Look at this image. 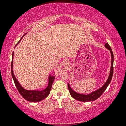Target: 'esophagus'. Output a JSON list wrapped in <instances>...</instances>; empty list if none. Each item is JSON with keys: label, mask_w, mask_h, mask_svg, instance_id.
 Segmentation results:
<instances>
[{"label": "esophagus", "mask_w": 126, "mask_h": 126, "mask_svg": "<svg viewBox=\"0 0 126 126\" xmlns=\"http://www.w3.org/2000/svg\"><path fill=\"white\" fill-rule=\"evenodd\" d=\"M63 65H64V66L65 67V68H68V66H69V63L68 61H65L64 63H63Z\"/></svg>", "instance_id": "34e87169"}]
</instances>
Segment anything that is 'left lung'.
<instances>
[{
    "instance_id": "1",
    "label": "left lung",
    "mask_w": 126,
    "mask_h": 126,
    "mask_svg": "<svg viewBox=\"0 0 126 126\" xmlns=\"http://www.w3.org/2000/svg\"><path fill=\"white\" fill-rule=\"evenodd\" d=\"M105 46H106V48H107L108 50H110V52H111V70H110V73L109 75V77L107 79V81L106 83L104 84V85L102 87L99 88L97 90H96L94 92L91 93L90 94H78V93L75 92V91L72 90V89L70 88V85L68 84V89L69 91L70 95L72 97H73L74 99L77 100L81 101H84V102H87V101H94L95 100L98 99L100 96L101 94H103V92L106 91V89L107 87L109 85L110 82L112 80V77L113 76V52L112 51L111 46L109 45V44L108 43H106V45H105Z\"/></svg>"
}]
</instances>
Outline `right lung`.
Segmentation results:
<instances>
[{
    "label": "right lung",
    "mask_w": 126,
    "mask_h": 126,
    "mask_svg": "<svg viewBox=\"0 0 126 126\" xmlns=\"http://www.w3.org/2000/svg\"><path fill=\"white\" fill-rule=\"evenodd\" d=\"M23 37V35L22 36V37ZM21 40V39H20L19 41L17 43V44L20 42V41ZM16 44V45H17ZM13 57H12V61H11V75L14 81L15 85L16 86L17 89L19 91V92L20 93V94H21L22 97H23L25 100H26L27 101H32V102H37V101H40L42 100L45 99L46 97H47V96L49 95L50 92V90L51 89V87H52L53 82L54 81V80L55 79V77L54 76H50L49 78V83H48V86L46 87V88L44 90L42 91H28L26 89H25L21 87V85H20V84L19 83L18 80H16V79L15 78L14 75L13 73Z\"/></svg>",
    "instance_id": "right-lung-1"
}]
</instances>
